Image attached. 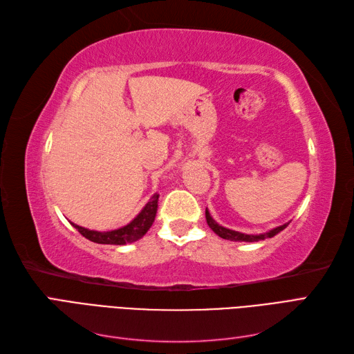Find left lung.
Returning a JSON list of instances; mask_svg holds the SVG:
<instances>
[{
    "label": "left lung",
    "mask_w": 354,
    "mask_h": 354,
    "mask_svg": "<svg viewBox=\"0 0 354 354\" xmlns=\"http://www.w3.org/2000/svg\"><path fill=\"white\" fill-rule=\"evenodd\" d=\"M205 218H207L208 226L212 229L214 233L218 234V236L223 238V239L234 241V242H259V241H264L267 238H273L274 234L282 232L288 226V224L291 223V221H288V223L282 224V226H277V227H274L269 232H266V233H261V234H245V233H241V232H236V230H230V229L220 226V224L211 217V214H209L208 209H205Z\"/></svg>",
    "instance_id": "left-lung-1"
}]
</instances>
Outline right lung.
<instances>
[{
  "label": "right lung",
  "instance_id": "right-lung-1",
  "mask_svg": "<svg viewBox=\"0 0 354 354\" xmlns=\"http://www.w3.org/2000/svg\"><path fill=\"white\" fill-rule=\"evenodd\" d=\"M158 199L159 195L155 194L149 202L145 205V208L137 214V217L127 224L124 227L109 230V232H97L90 230L78 226V224L71 223L72 226L77 229L84 238H87L91 242L95 243H104V245H125L131 243L138 239H142L146 232L151 229V226L155 221L156 211H158Z\"/></svg>",
  "mask_w": 354,
  "mask_h": 354
}]
</instances>
